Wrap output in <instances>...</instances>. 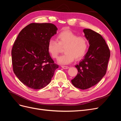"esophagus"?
Wrapping results in <instances>:
<instances>
[{
	"mask_svg": "<svg viewBox=\"0 0 121 121\" xmlns=\"http://www.w3.org/2000/svg\"><path fill=\"white\" fill-rule=\"evenodd\" d=\"M61 68L64 69H69V67L68 66H64V65H61Z\"/></svg>",
	"mask_w": 121,
	"mask_h": 121,
	"instance_id": "34e87169",
	"label": "esophagus"
}]
</instances>
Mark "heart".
<instances>
[{
	"label": "heart",
	"mask_w": 121,
	"mask_h": 121,
	"mask_svg": "<svg viewBox=\"0 0 121 121\" xmlns=\"http://www.w3.org/2000/svg\"><path fill=\"white\" fill-rule=\"evenodd\" d=\"M65 53L58 58V63L67 65L74 60L82 58L88 48L87 39L82 36H77L72 31L64 29L58 34L56 40L50 39L47 45V50L53 58H57L64 48Z\"/></svg>",
	"instance_id": "b5f03b06"
}]
</instances>
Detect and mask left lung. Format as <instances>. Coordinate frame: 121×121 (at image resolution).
Here are the masks:
<instances>
[{
    "label": "left lung",
    "mask_w": 121,
    "mask_h": 121,
    "mask_svg": "<svg viewBox=\"0 0 121 121\" xmlns=\"http://www.w3.org/2000/svg\"><path fill=\"white\" fill-rule=\"evenodd\" d=\"M89 41L88 51L83 60L76 65L78 74L71 80L76 88L88 89L99 82L105 75L110 57V50L105 40L98 33L91 29H84Z\"/></svg>",
    "instance_id": "8db88e82"
}]
</instances>
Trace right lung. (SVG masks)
Segmentation results:
<instances>
[{"label": "right lung", "mask_w": 121, "mask_h": 121, "mask_svg": "<svg viewBox=\"0 0 121 121\" xmlns=\"http://www.w3.org/2000/svg\"><path fill=\"white\" fill-rule=\"evenodd\" d=\"M57 28L52 23H31L21 30L12 50L13 71L29 88L40 89L50 83L58 65L47 50Z\"/></svg>", "instance_id": "obj_1"}]
</instances>
